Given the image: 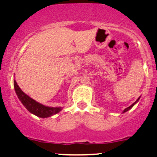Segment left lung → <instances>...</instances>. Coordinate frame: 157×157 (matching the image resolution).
Instances as JSON below:
<instances>
[{
    "mask_svg": "<svg viewBox=\"0 0 157 157\" xmlns=\"http://www.w3.org/2000/svg\"><path fill=\"white\" fill-rule=\"evenodd\" d=\"M139 99H140V98H138V100H137V101H135V102L133 103V104H132V105H131V106H128V107H127V108H126V109H124L123 113H125V112H127V111H128V110H129V109H132V107H133V106H134V105H135V103H137V102H138V101H139Z\"/></svg>",
    "mask_w": 157,
    "mask_h": 157,
    "instance_id": "obj_1",
    "label": "left lung"
}]
</instances>
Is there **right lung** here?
Returning <instances> with one entry per match:
<instances>
[{"label":"right lung","instance_id":"1","mask_svg":"<svg viewBox=\"0 0 157 157\" xmlns=\"http://www.w3.org/2000/svg\"><path fill=\"white\" fill-rule=\"evenodd\" d=\"M13 85L15 91L18 96L19 101L22 102L24 106L31 113L35 115L38 117L48 118L53 115L58 113L62 109V107H49V106H46L36 102L20 89L15 80L13 81Z\"/></svg>","mask_w":157,"mask_h":157}]
</instances>
